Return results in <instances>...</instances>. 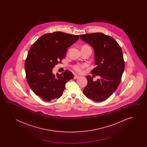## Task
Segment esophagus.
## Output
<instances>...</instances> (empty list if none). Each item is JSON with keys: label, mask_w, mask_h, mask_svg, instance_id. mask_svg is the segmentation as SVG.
<instances>
[{"label": "esophagus", "mask_w": 147, "mask_h": 147, "mask_svg": "<svg viewBox=\"0 0 147 147\" xmlns=\"http://www.w3.org/2000/svg\"><path fill=\"white\" fill-rule=\"evenodd\" d=\"M78 78H79V76H78V75H75L74 76V79H77Z\"/></svg>", "instance_id": "34e87169"}]
</instances>
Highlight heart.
I'll use <instances>...</instances> for the list:
<instances>
[{
  "instance_id": "b5f03b06",
  "label": "heart",
  "mask_w": 147,
  "mask_h": 147,
  "mask_svg": "<svg viewBox=\"0 0 147 147\" xmlns=\"http://www.w3.org/2000/svg\"><path fill=\"white\" fill-rule=\"evenodd\" d=\"M85 66H86L85 65H80V64H78V65H75V66L74 67V69H75V70H76L77 72L80 73V72H82V69L84 68Z\"/></svg>"
}]
</instances>
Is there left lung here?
<instances>
[{"label": "left lung", "instance_id": "obj_1", "mask_svg": "<svg viewBox=\"0 0 147 147\" xmlns=\"http://www.w3.org/2000/svg\"><path fill=\"white\" fill-rule=\"evenodd\" d=\"M80 38L94 49L97 67L91 73L100 77L93 81L92 77L87 76L88 84L83 92L94 101H103L116 91L121 81L125 69L121 48L113 37L101 32L81 34Z\"/></svg>", "mask_w": 147, "mask_h": 147}]
</instances>
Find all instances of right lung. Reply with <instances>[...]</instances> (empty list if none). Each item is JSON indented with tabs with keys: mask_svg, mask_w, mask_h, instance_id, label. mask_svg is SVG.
<instances>
[{
	"mask_svg": "<svg viewBox=\"0 0 147 147\" xmlns=\"http://www.w3.org/2000/svg\"><path fill=\"white\" fill-rule=\"evenodd\" d=\"M78 39V35L56 31L41 36L29 50L25 64L27 81L32 91L44 101L61 97L66 83L74 78L68 70L55 75L53 69Z\"/></svg>",
	"mask_w": 147,
	"mask_h": 147,
	"instance_id": "1",
	"label": "right lung"
}]
</instances>
